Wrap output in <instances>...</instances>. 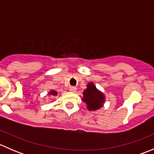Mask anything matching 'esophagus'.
<instances>
[{
	"label": "esophagus",
	"mask_w": 154,
	"mask_h": 154,
	"mask_svg": "<svg viewBox=\"0 0 154 154\" xmlns=\"http://www.w3.org/2000/svg\"><path fill=\"white\" fill-rule=\"evenodd\" d=\"M69 91H71V92H75L76 91H77V88H76V87H73V86H71L69 88Z\"/></svg>",
	"instance_id": "obj_1"
}]
</instances>
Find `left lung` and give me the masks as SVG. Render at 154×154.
I'll list each match as a JSON object with an SVG mask.
<instances>
[{
    "mask_svg": "<svg viewBox=\"0 0 154 154\" xmlns=\"http://www.w3.org/2000/svg\"><path fill=\"white\" fill-rule=\"evenodd\" d=\"M86 88L83 92L82 100L86 103V108L89 111H95L103 106L106 96L102 91L97 89L93 82L88 83Z\"/></svg>",
    "mask_w": 154,
    "mask_h": 154,
    "instance_id": "obj_1",
    "label": "left lung"
}]
</instances>
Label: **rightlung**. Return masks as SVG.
Wrapping results in <instances>:
<instances>
[{
  "label": "right lung",
  "instance_id": "1",
  "mask_svg": "<svg viewBox=\"0 0 154 154\" xmlns=\"http://www.w3.org/2000/svg\"><path fill=\"white\" fill-rule=\"evenodd\" d=\"M57 94H58V92H57V91H55V90H51V91L48 92V95L51 96H57Z\"/></svg>",
  "mask_w": 154,
  "mask_h": 154
}]
</instances>
